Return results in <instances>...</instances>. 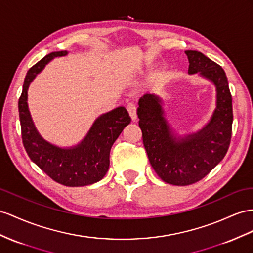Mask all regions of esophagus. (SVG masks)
Segmentation results:
<instances>
[{"instance_id": "esophagus-1", "label": "esophagus", "mask_w": 253, "mask_h": 253, "mask_svg": "<svg viewBox=\"0 0 253 253\" xmlns=\"http://www.w3.org/2000/svg\"><path fill=\"white\" fill-rule=\"evenodd\" d=\"M127 110H128V112H129V115H130L131 120H132V121L137 120V107H135L134 103H132V102L128 103Z\"/></svg>"}]
</instances>
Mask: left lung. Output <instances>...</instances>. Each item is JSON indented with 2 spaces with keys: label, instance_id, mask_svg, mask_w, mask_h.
<instances>
[{
  "label": "left lung",
  "instance_id": "left-lung-1",
  "mask_svg": "<svg viewBox=\"0 0 253 253\" xmlns=\"http://www.w3.org/2000/svg\"><path fill=\"white\" fill-rule=\"evenodd\" d=\"M185 53L188 74L199 73L216 86L217 106L210 123L196 133L176 138L165 119L163 101L154 94L141 97L137 112L153 169L164 182L175 186L191 185L205 177L225 156L232 137V96L224 70L199 51Z\"/></svg>",
  "mask_w": 253,
  "mask_h": 253
}]
</instances>
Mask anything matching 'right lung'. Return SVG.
<instances>
[{
    "label": "right lung",
    "instance_id": "1",
    "mask_svg": "<svg viewBox=\"0 0 253 253\" xmlns=\"http://www.w3.org/2000/svg\"><path fill=\"white\" fill-rule=\"evenodd\" d=\"M67 53V51L51 52L30 68L25 76L18 108L23 146L31 160L56 183L80 187L99 182L106 175L111 147L131 119L124 107L113 109L94 122L79 144L67 148L49 143L38 133L28 107L30 83L51 60Z\"/></svg>",
    "mask_w": 253,
    "mask_h": 253
}]
</instances>
